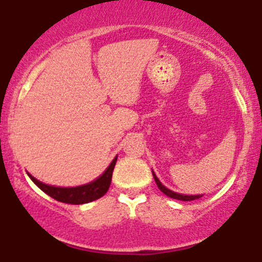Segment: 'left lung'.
I'll list each match as a JSON object with an SVG mask.
<instances>
[{
    "mask_svg": "<svg viewBox=\"0 0 262 262\" xmlns=\"http://www.w3.org/2000/svg\"><path fill=\"white\" fill-rule=\"evenodd\" d=\"M152 176H154V180H155L156 185H158V187L160 189L161 192H164L167 196L169 198H173V199H178V200H183V202H190V200H195V199H199V198H202L203 195H183V194H178V192H174L172 191V190L167 189V187L163 185V183L159 181V178L156 177L155 173L152 172Z\"/></svg>",
    "mask_w": 262,
    "mask_h": 262,
    "instance_id": "8db88e82",
    "label": "left lung"
}]
</instances>
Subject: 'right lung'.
I'll return each instance as SVG.
<instances>
[{"mask_svg": "<svg viewBox=\"0 0 262 262\" xmlns=\"http://www.w3.org/2000/svg\"><path fill=\"white\" fill-rule=\"evenodd\" d=\"M117 156L112 160L110 167L107 168L97 180L92 181V182L86 183V185H81V186L76 187H57V186H50L42 183L41 181L36 180L33 176L28 173L29 178L42 190L45 194L51 196L53 199L58 200V202L67 203V204H85V203H90L93 200H97L99 198L103 196L108 190L110 185H111V178L112 172H114L115 164H116Z\"/></svg>", "mask_w": 262, "mask_h": 262, "instance_id": "right-lung-1", "label": "right lung"}]
</instances>
